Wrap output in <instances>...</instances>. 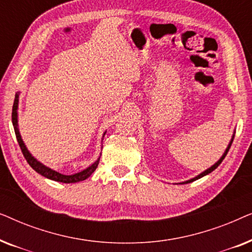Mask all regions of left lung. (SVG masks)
I'll use <instances>...</instances> for the list:
<instances>
[{"instance_id":"1","label":"left lung","mask_w":252,"mask_h":252,"mask_svg":"<svg viewBox=\"0 0 252 252\" xmlns=\"http://www.w3.org/2000/svg\"><path fill=\"white\" fill-rule=\"evenodd\" d=\"M233 140H234V135H233V137H232V140H230V142H229V144H228V147H227V149H226V151L225 153H223V155L221 156V158H220V159L217 161V163L215 164V165H212L211 167L210 168H208V170L206 171H204V172H202L201 174L199 175H197V177H195V178H192V179H190V180H187V181H185V182H181V185H184V184H189V182H192V181H195V180H198V179H201L202 177H204V175H206V174H209V173H211L212 171H215L217 167L219 166L220 164H221V161L223 160V158L226 157V155H227V153H228V150H229V148H230V146H232V143H233Z\"/></svg>"}]
</instances>
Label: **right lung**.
Wrapping results in <instances>:
<instances>
[{
  "instance_id": "add662e5",
  "label": "right lung",
  "mask_w": 252,
  "mask_h": 252,
  "mask_svg": "<svg viewBox=\"0 0 252 252\" xmlns=\"http://www.w3.org/2000/svg\"><path fill=\"white\" fill-rule=\"evenodd\" d=\"M18 98H19V93H17L15 96V101H13V105H12V116H11L12 117V125H13V128H15L16 137H17V141H18V143H19L20 149H22L24 157H25L27 163L30 164V166L32 167L34 171H36L37 173L43 175V177H46L48 179H50V180L64 182V184H74V182L84 181L88 177H91L93 172L96 170V167H97L99 158L95 161L94 164H92L91 166L87 167L84 171L79 172V173H75L72 175H64V174L58 173V172H56V171L51 170V168H49V167L44 166L43 164H41L40 161H37L35 158H34L32 155L30 154V151L27 150L25 143L23 142L22 136H20V133L18 129V112H17V110H18Z\"/></svg>"
}]
</instances>
